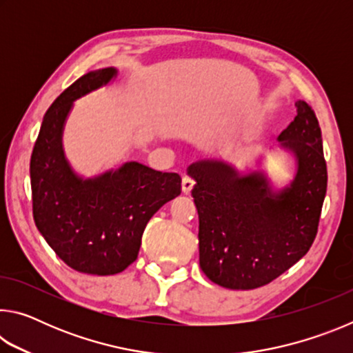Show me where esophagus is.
<instances>
[{"mask_svg":"<svg viewBox=\"0 0 353 353\" xmlns=\"http://www.w3.org/2000/svg\"><path fill=\"white\" fill-rule=\"evenodd\" d=\"M194 187V181L191 177H188V176H185L183 179H182V191L185 194H188L190 191H191V188Z\"/></svg>","mask_w":353,"mask_h":353,"instance_id":"1","label":"esophagus"}]
</instances>
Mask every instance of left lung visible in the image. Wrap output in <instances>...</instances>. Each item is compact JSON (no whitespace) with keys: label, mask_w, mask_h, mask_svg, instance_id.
I'll return each mask as SVG.
<instances>
[{"label":"left lung","mask_w":353,"mask_h":353,"mask_svg":"<svg viewBox=\"0 0 353 353\" xmlns=\"http://www.w3.org/2000/svg\"><path fill=\"white\" fill-rule=\"evenodd\" d=\"M279 145L294 155L296 174L274 190L263 171L243 174L223 160L188 166L199 214V265L213 283L229 290L268 285L308 252L318 234L327 191L321 128L305 101Z\"/></svg>","instance_id":"obj_1"}]
</instances>
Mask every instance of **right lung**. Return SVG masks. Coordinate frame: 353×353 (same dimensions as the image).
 I'll list each match as a JSON object with an SVG mask.
<instances>
[{"label":"right lung","instance_id":"right-lung-1","mask_svg":"<svg viewBox=\"0 0 353 353\" xmlns=\"http://www.w3.org/2000/svg\"><path fill=\"white\" fill-rule=\"evenodd\" d=\"M117 68L83 74L46 110L31 155L32 214L51 249L74 271L112 276L137 260L148 221L181 194L177 172L139 162L94 177L76 174L62 135L76 99L107 85Z\"/></svg>","mask_w":353,"mask_h":353}]
</instances>
